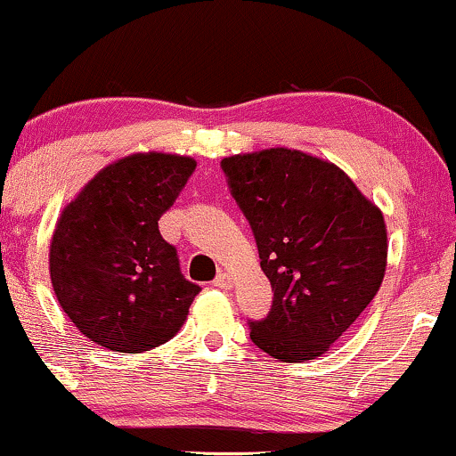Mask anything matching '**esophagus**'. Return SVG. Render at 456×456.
Here are the masks:
<instances>
[{"label":"esophagus","instance_id":"esophagus-1","mask_svg":"<svg viewBox=\"0 0 456 456\" xmlns=\"http://www.w3.org/2000/svg\"><path fill=\"white\" fill-rule=\"evenodd\" d=\"M212 284H215L216 288H223V290H229V288H232V275L224 273V271H221V273L216 275Z\"/></svg>","mask_w":456,"mask_h":456}]
</instances>
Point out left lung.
Here are the masks:
<instances>
[{"mask_svg": "<svg viewBox=\"0 0 456 456\" xmlns=\"http://www.w3.org/2000/svg\"><path fill=\"white\" fill-rule=\"evenodd\" d=\"M271 281L267 318L248 322L281 362L320 357L368 307L387 265L381 210L341 168L295 149L221 161Z\"/></svg>", "mask_w": 456, "mask_h": 456, "instance_id": "8db88e82", "label": "left lung"}]
</instances>
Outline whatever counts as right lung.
I'll return each mask as SVG.
<instances>
[{
  "mask_svg": "<svg viewBox=\"0 0 456 456\" xmlns=\"http://www.w3.org/2000/svg\"><path fill=\"white\" fill-rule=\"evenodd\" d=\"M191 158L136 153L101 170L62 210L50 278L90 341L141 354L175 337L201 288L181 273L158 221L193 175Z\"/></svg>",
  "mask_w": 456,
  "mask_h": 456,
  "instance_id": "obj_1",
  "label": "right lung"
}]
</instances>
